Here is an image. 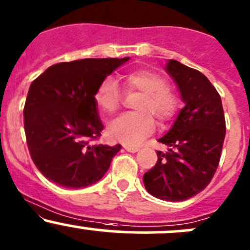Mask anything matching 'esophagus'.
Segmentation results:
<instances>
[{
  "label": "esophagus",
  "instance_id": "1",
  "mask_svg": "<svg viewBox=\"0 0 250 250\" xmlns=\"http://www.w3.org/2000/svg\"><path fill=\"white\" fill-rule=\"evenodd\" d=\"M123 148L125 149V151H128V152H130V153H135V152H138L139 149V147H135V146H129V145H123Z\"/></svg>",
  "mask_w": 250,
  "mask_h": 250
}]
</instances>
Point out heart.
<instances>
[{"label":"heart","instance_id":"obj_1","mask_svg":"<svg viewBox=\"0 0 250 250\" xmlns=\"http://www.w3.org/2000/svg\"><path fill=\"white\" fill-rule=\"evenodd\" d=\"M128 92H141L143 97L136 104L138 112L125 114L112 121L107 134L114 140L134 146L154 129V118L164 123L171 120L178 107L177 94L167 86L165 80L157 73L136 69L118 78ZM121 92L114 79L106 78L99 83L94 102L105 114H114L120 107Z\"/></svg>","mask_w":250,"mask_h":250}]
</instances>
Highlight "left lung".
Listing matches in <instances>:
<instances>
[{"instance_id":"left-lung-1","label":"left lung","mask_w":250,"mask_h":250,"mask_svg":"<svg viewBox=\"0 0 250 250\" xmlns=\"http://www.w3.org/2000/svg\"><path fill=\"white\" fill-rule=\"evenodd\" d=\"M165 70L177 85L185 106L170 130L159 139L156 165L144 175L146 190L164 201H183L211 182L222 153L225 118L222 99L199 70L169 60Z\"/></svg>"}]
</instances>
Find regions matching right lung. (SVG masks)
Masks as SVG:
<instances>
[{"label":"right lung","instance_id":"add662e5","mask_svg":"<svg viewBox=\"0 0 250 250\" xmlns=\"http://www.w3.org/2000/svg\"><path fill=\"white\" fill-rule=\"evenodd\" d=\"M125 59H83L49 67L31 83L23 125L31 158L51 182L83 188L109 170L121 145H92L104 125L94 93Z\"/></svg>","mask_w":250,"mask_h":250}]
</instances>
